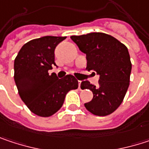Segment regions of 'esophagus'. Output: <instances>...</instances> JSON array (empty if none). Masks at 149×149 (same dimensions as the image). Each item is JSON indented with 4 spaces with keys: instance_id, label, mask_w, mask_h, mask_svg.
<instances>
[{
    "instance_id": "34e87169",
    "label": "esophagus",
    "mask_w": 149,
    "mask_h": 149,
    "mask_svg": "<svg viewBox=\"0 0 149 149\" xmlns=\"http://www.w3.org/2000/svg\"><path fill=\"white\" fill-rule=\"evenodd\" d=\"M81 83H82V81H78V89H79L80 91H81V87H80V86H81Z\"/></svg>"
}]
</instances>
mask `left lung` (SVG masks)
<instances>
[{
	"label": "left lung",
	"mask_w": 149,
	"mask_h": 149,
	"mask_svg": "<svg viewBox=\"0 0 149 149\" xmlns=\"http://www.w3.org/2000/svg\"><path fill=\"white\" fill-rule=\"evenodd\" d=\"M71 39L86 54L87 71L98 74L96 86L89 81L81 83L82 90L93 92L91 102L84 104L88 111L98 116L113 113L123 103L130 85L132 64L126 45L104 33H91Z\"/></svg>",
	"instance_id": "left-lung-1"
}]
</instances>
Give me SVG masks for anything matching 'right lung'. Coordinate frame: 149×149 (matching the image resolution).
Segmentation results:
<instances>
[{"label":"right lung","mask_w":149,"mask_h":149,"mask_svg":"<svg viewBox=\"0 0 149 149\" xmlns=\"http://www.w3.org/2000/svg\"><path fill=\"white\" fill-rule=\"evenodd\" d=\"M66 37L45 36L21 47L15 59V81L21 100L35 115L48 117L64 104L66 94L78 87L72 75L58 79L48 71L56 65L54 50Z\"/></svg>","instance_id":"right-lung-1"}]
</instances>
